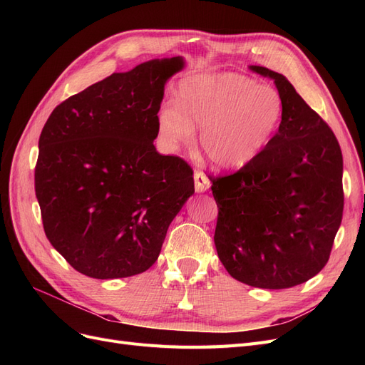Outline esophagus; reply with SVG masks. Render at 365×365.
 Masks as SVG:
<instances>
[{
	"instance_id": "1",
	"label": "esophagus",
	"mask_w": 365,
	"mask_h": 365,
	"mask_svg": "<svg viewBox=\"0 0 365 365\" xmlns=\"http://www.w3.org/2000/svg\"><path fill=\"white\" fill-rule=\"evenodd\" d=\"M195 190L197 193H202V192H207L210 189V180L207 178V175L202 173L201 170H196L195 175Z\"/></svg>"
}]
</instances>
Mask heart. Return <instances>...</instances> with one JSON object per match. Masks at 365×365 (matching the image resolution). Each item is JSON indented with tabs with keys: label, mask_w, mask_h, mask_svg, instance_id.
<instances>
[{
	"label": "heart",
	"mask_w": 365,
	"mask_h": 365,
	"mask_svg": "<svg viewBox=\"0 0 365 365\" xmlns=\"http://www.w3.org/2000/svg\"><path fill=\"white\" fill-rule=\"evenodd\" d=\"M283 111L280 93L269 85L236 73L195 74L181 83L178 105L160 109L157 125L170 148L192 145L200 126L208 161L217 169L239 170L271 145Z\"/></svg>",
	"instance_id": "obj_1"
}]
</instances>
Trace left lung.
Wrapping results in <instances>:
<instances>
[{"instance_id": "1", "label": "left lung", "mask_w": 365, "mask_h": 365, "mask_svg": "<svg viewBox=\"0 0 365 365\" xmlns=\"http://www.w3.org/2000/svg\"><path fill=\"white\" fill-rule=\"evenodd\" d=\"M274 81L283 118L271 145L247 168L208 176L217 204L215 245L231 277L286 289L324 268L341 225L342 153L335 134L283 74Z\"/></svg>"}]
</instances>
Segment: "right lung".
I'll return each mask as SVG.
<instances>
[{"mask_svg": "<svg viewBox=\"0 0 365 365\" xmlns=\"http://www.w3.org/2000/svg\"><path fill=\"white\" fill-rule=\"evenodd\" d=\"M182 68L176 56L113 73L54 108L41 132L35 192L43 231L88 277L149 269L195 193L190 165L153 146L164 85Z\"/></svg>", "mask_w": 365, "mask_h": 365, "instance_id": "right-lung-1", "label": "right lung"}]
</instances>
